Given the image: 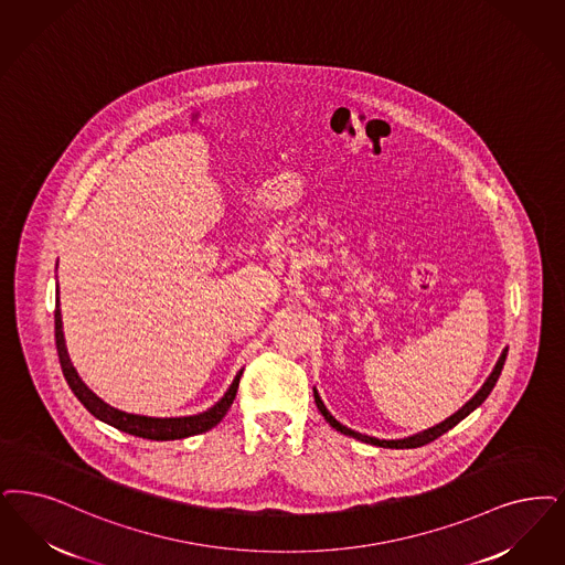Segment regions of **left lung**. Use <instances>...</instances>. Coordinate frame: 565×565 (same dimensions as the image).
I'll return each instance as SVG.
<instances>
[{"label":"left lung","mask_w":565,"mask_h":565,"mask_svg":"<svg viewBox=\"0 0 565 565\" xmlns=\"http://www.w3.org/2000/svg\"><path fill=\"white\" fill-rule=\"evenodd\" d=\"M507 351H509V349H504V351H502V355L498 358L497 365H494L492 374L488 376V381L483 383V386L475 393L473 397H471L465 406L460 407L456 414H451L450 418H446L444 423H439V425H435V427H430V429L423 430V433H416V435H412V437H404V439H376V437H370V435H362V433H358V430L349 429V427L340 425L339 420L328 412V407L323 406V402H321L319 393L313 388L317 409H319V412H321V416L330 423V427H334V429L340 430L342 435H349V437H353V439H360L363 444L379 446V448H395V450L420 448V446H425V444L435 441V439H437V437H441L444 433H448V430H450L451 427H456L462 418H467V416L473 412L475 407H479L483 402H486V397L492 393V388H494V384H497L498 376H500V372H502V365H504V360H507Z\"/></svg>","instance_id":"8db88e82"}]
</instances>
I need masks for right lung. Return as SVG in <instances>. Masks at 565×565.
<instances>
[{
  "label": "right lung",
  "mask_w": 565,
  "mask_h": 565,
  "mask_svg": "<svg viewBox=\"0 0 565 565\" xmlns=\"http://www.w3.org/2000/svg\"><path fill=\"white\" fill-rule=\"evenodd\" d=\"M54 337H56V351H58V360L61 367L65 374L71 391L75 393V397L84 404V407L90 412L92 416H96L98 420L111 425L115 429L124 430L128 435L142 437V439H153V441H170V439H182V437H191V435H200L205 430L216 427L223 418H225L228 407L235 399L239 379L244 374V370L237 372L235 381L228 386L225 397L205 409L202 414L195 416H181V418H151V416H140V414H128L121 412L117 407L105 404L98 395H94L90 388L84 384V381L77 376L73 363L68 360L67 347H65V337H63V319H61V309L56 302V311H54Z\"/></svg>",
  "instance_id": "add662e5"
}]
</instances>
